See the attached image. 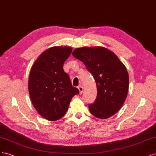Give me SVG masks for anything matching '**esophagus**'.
I'll use <instances>...</instances> for the list:
<instances>
[{"label": "esophagus", "mask_w": 156, "mask_h": 156, "mask_svg": "<svg viewBox=\"0 0 156 156\" xmlns=\"http://www.w3.org/2000/svg\"><path fill=\"white\" fill-rule=\"evenodd\" d=\"M79 91H80V94H82V93H83V86H82V85H80V86L78 87Z\"/></svg>", "instance_id": "esophagus-1"}]
</instances>
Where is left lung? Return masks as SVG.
I'll list each match as a JSON object with an SVG mask.
<instances>
[{
	"label": "left lung",
	"instance_id": "left-lung-1",
	"mask_svg": "<svg viewBox=\"0 0 156 156\" xmlns=\"http://www.w3.org/2000/svg\"><path fill=\"white\" fill-rule=\"evenodd\" d=\"M72 54L84 63L97 83V97L89 105L90 112L98 119L111 117L119 111L127 97L126 68L113 52L103 47L77 48Z\"/></svg>",
	"mask_w": 156,
	"mask_h": 156
}]
</instances>
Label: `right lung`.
<instances>
[{"instance_id":"add662e5","label":"right lung","mask_w":156,"mask_h":156,"mask_svg":"<svg viewBox=\"0 0 156 156\" xmlns=\"http://www.w3.org/2000/svg\"><path fill=\"white\" fill-rule=\"evenodd\" d=\"M72 51L70 47L49 48L37 58L30 70L28 91L32 104L41 117L51 121L62 118L72 98L79 94L63 68Z\"/></svg>"}]
</instances>
